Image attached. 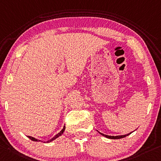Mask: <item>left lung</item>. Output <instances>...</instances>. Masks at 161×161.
<instances>
[{
	"mask_svg": "<svg viewBox=\"0 0 161 161\" xmlns=\"http://www.w3.org/2000/svg\"><path fill=\"white\" fill-rule=\"evenodd\" d=\"M99 133H100L102 136H103L104 137H106L107 138H109V139H120V138H123V137H126L127 136H129L130 134H131L132 132H130V133L127 134V135H123V136H108V135H104L103 133H101V132H99Z\"/></svg>",
	"mask_w": 161,
	"mask_h": 161,
	"instance_id": "8db88e82",
	"label": "left lung"
}]
</instances>
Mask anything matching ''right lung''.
I'll return each mask as SVG.
<instances>
[{"label": "right lung", "instance_id": "1", "mask_svg": "<svg viewBox=\"0 0 161 161\" xmlns=\"http://www.w3.org/2000/svg\"><path fill=\"white\" fill-rule=\"evenodd\" d=\"M64 130H65V126H64V127H63V129L62 130H61L59 132H58V134H57L56 135V136H54V137H53L52 139L51 140H48V141H47V142H52V141H53V140H54L55 139H57V137H58L59 136H62V135L63 134V132H64ZM28 137H29V139H31V140H33V141H36V142H39V141H41L40 140H38V139H36L35 137H31V136H28Z\"/></svg>", "mask_w": 161, "mask_h": 161}]
</instances>
